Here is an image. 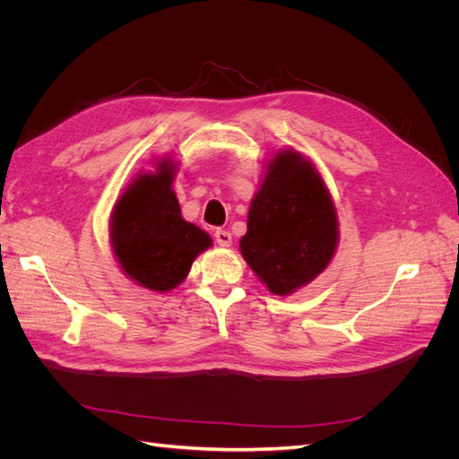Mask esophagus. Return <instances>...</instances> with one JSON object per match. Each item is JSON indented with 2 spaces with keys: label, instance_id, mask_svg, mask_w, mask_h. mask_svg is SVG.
<instances>
[{
  "label": "esophagus",
  "instance_id": "obj_1",
  "mask_svg": "<svg viewBox=\"0 0 459 459\" xmlns=\"http://www.w3.org/2000/svg\"><path fill=\"white\" fill-rule=\"evenodd\" d=\"M214 239H216V243H218L220 247H224V248L231 247V233L226 231V230H218V231L214 233Z\"/></svg>",
  "mask_w": 459,
  "mask_h": 459
}]
</instances>
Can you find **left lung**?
<instances>
[{
  "label": "left lung",
  "instance_id": "obj_1",
  "mask_svg": "<svg viewBox=\"0 0 459 459\" xmlns=\"http://www.w3.org/2000/svg\"><path fill=\"white\" fill-rule=\"evenodd\" d=\"M337 245V208L322 174L295 149L273 152L239 241L245 262L270 293L287 297L329 266Z\"/></svg>",
  "mask_w": 459,
  "mask_h": 459
}]
</instances>
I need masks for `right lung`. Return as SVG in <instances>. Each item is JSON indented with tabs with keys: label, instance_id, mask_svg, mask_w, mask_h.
Returning a JSON list of instances; mask_svg holds the SVG:
<instances>
[{
	"label": "right lung",
	"instance_id": "1",
	"mask_svg": "<svg viewBox=\"0 0 459 459\" xmlns=\"http://www.w3.org/2000/svg\"><path fill=\"white\" fill-rule=\"evenodd\" d=\"M178 162L157 159L152 170H140L118 195L108 220V241L124 275L155 293L182 283L191 264L212 238L184 220L172 189Z\"/></svg>",
	"mask_w": 459,
	"mask_h": 459
}]
</instances>
